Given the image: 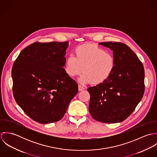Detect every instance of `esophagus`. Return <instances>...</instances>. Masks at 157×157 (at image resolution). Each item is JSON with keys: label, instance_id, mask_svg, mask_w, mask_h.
Masks as SVG:
<instances>
[{"label": "esophagus", "instance_id": "esophagus-1", "mask_svg": "<svg viewBox=\"0 0 157 157\" xmlns=\"http://www.w3.org/2000/svg\"><path fill=\"white\" fill-rule=\"evenodd\" d=\"M85 90V88L83 86H82V85H78V90L79 91H81V90Z\"/></svg>", "mask_w": 157, "mask_h": 157}]
</instances>
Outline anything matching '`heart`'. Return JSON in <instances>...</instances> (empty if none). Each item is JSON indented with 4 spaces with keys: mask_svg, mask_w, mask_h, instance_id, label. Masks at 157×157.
I'll list each match as a JSON object with an SVG mask.
<instances>
[{
    "mask_svg": "<svg viewBox=\"0 0 157 157\" xmlns=\"http://www.w3.org/2000/svg\"><path fill=\"white\" fill-rule=\"evenodd\" d=\"M75 57L69 55L67 59L65 71L71 77L83 74L79 78L82 83L91 82L98 85L105 82L115 67L113 54L98 46L83 45L75 50Z\"/></svg>",
    "mask_w": 157,
    "mask_h": 157,
    "instance_id": "obj_1",
    "label": "heart"
}]
</instances>
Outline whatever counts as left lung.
Here are the masks:
<instances>
[{
  "mask_svg": "<svg viewBox=\"0 0 157 157\" xmlns=\"http://www.w3.org/2000/svg\"><path fill=\"white\" fill-rule=\"evenodd\" d=\"M99 45L113 51L115 67L103 83L88 88L89 111L96 121L115 123L124 121L134 111L144 92L143 65L128 45L121 42Z\"/></svg>",
  "mask_w": 157,
  "mask_h": 157,
  "instance_id": "obj_1",
  "label": "left lung"
}]
</instances>
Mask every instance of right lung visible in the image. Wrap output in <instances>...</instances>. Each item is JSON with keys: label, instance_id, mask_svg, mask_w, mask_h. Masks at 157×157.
I'll list each match as a JSON object with an SVG mask.
<instances>
[{"label": "right lung", "instance_id": "obj_1", "mask_svg": "<svg viewBox=\"0 0 157 157\" xmlns=\"http://www.w3.org/2000/svg\"><path fill=\"white\" fill-rule=\"evenodd\" d=\"M68 42H34L21 52L12 67L14 99L25 113L42 124L60 120L78 85L63 68Z\"/></svg>", "mask_w": 157, "mask_h": 157}]
</instances>
